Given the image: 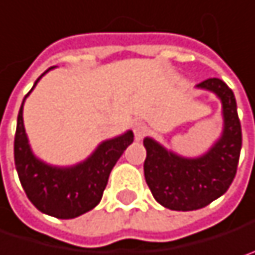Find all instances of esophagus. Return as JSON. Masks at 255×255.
<instances>
[{
	"label": "esophagus",
	"mask_w": 255,
	"mask_h": 255,
	"mask_svg": "<svg viewBox=\"0 0 255 255\" xmlns=\"http://www.w3.org/2000/svg\"><path fill=\"white\" fill-rule=\"evenodd\" d=\"M132 131H134L135 140H141V138H144V137L147 135V132H149V127H147L144 123L137 121V123H134V124H132Z\"/></svg>",
	"instance_id": "esophagus-1"
}]
</instances>
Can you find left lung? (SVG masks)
I'll list each match as a JSON object with an SVG mask.
<instances>
[{
    "instance_id": "1",
    "label": "left lung",
    "mask_w": 255,
    "mask_h": 255,
    "mask_svg": "<svg viewBox=\"0 0 255 255\" xmlns=\"http://www.w3.org/2000/svg\"><path fill=\"white\" fill-rule=\"evenodd\" d=\"M197 87L216 93L223 106V134L210 151L197 159H184L151 138L143 141L147 151L144 178L151 194L166 209L178 212L206 207L228 191L237 174L243 146L234 92L216 77L198 83Z\"/></svg>"
}]
</instances>
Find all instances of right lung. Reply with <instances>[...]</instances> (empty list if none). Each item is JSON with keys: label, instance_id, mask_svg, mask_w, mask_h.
Returning a JSON list of instances; mask_svg holds the SVG:
<instances>
[{"label": "right lung", "instance_id": "1", "mask_svg": "<svg viewBox=\"0 0 255 255\" xmlns=\"http://www.w3.org/2000/svg\"><path fill=\"white\" fill-rule=\"evenodd\" d=\"M42 76L36 80L33 87ZM23 104L17 117L14 163L27 198L37 210L58 219H73L92 210L99 204L109 174L124 150L132 143L134 134L127 131L117 138L104 141L87 160L76 166H51L35 157L30 150L23 126Z\"/></svg>", "mask_w": 255, "mask_h": 255}]
</instances>
